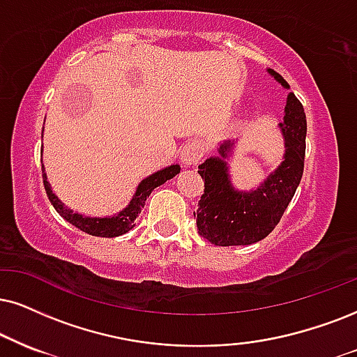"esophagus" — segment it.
<instances>
[{"instance_id":"obj_1","label":"esophagus","mask_w":357,"mask_h":357,"mask_svg":"<svg viewBox=\"0 0 357 357\" xmlns=\"http://www.w3.org/2000/svg\"><path fill=\"white\" fill-rule=\"evenodd\" d=\"M204 155V147L199 142H188L183 145L182 152H180V158L185 165H195Z\"/></svg>"}]
</instances>
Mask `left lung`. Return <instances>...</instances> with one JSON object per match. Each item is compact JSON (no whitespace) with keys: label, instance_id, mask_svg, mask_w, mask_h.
I'll return each instance as SVG.
<instances>
[{"label":"left lung","instance_id":"left-lung-1","mask_svg":"<svg viewBox=\"0 0 357 357\" xmlns=\"http://www.w3.org/2000/svg\"><path fill=\"white\" fill-rule=\"evenodd\" d=\"M268 73L289 89L278 73L273 69ZM280 127L284 137V158L255 190L240 192L231 185L225 158L231 152L233 140L220 145V157H210L199 165L200 177L205 180L197 210L200 236L217 246L252 245L275 230L300 185L305 169L306 114L293 92L286 99L284 121Z\"/></svg>","mask_w":357,"mask_h":357}]
</instances>
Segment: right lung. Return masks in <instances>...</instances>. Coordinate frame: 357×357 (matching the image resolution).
Instances as JSON below:
<instances>
[{
	"label": "right lung",
	"mask_w": 357,
	"mask_h": 357,
	"mask_svg": "<svg viewBox=\"0 0 357 357\" xmlns=\"http://www.w3.org/2000/svg\"><path fill=\"white\" fill-rule=\"evenodd\" d=\"M180 172V165H170L167 169H162L155 172V174L149 175L147 178H144L142 182L139 183L137 190H135L134 197H132L130 204L126 206L122 212L117 215H112V217L105 218H92V217H82V215L74 213L73 210H69L63 202H61L57 197L52 193L50 182H47L46 172H44L43 165V182L44 188H46L47 199L56 208V212L61 215L64 220H68L69 223H73L74 227L79 228V230L89 233L92 236H105V238H114V236L124 235L132 228L135 227V218L139 217V213L142 212L145 200L151 195L153 188H157L162 183H165L167 180L174 178Z\"/></svg>",
	"instance_id": "obj_1"
}]
</instances>
